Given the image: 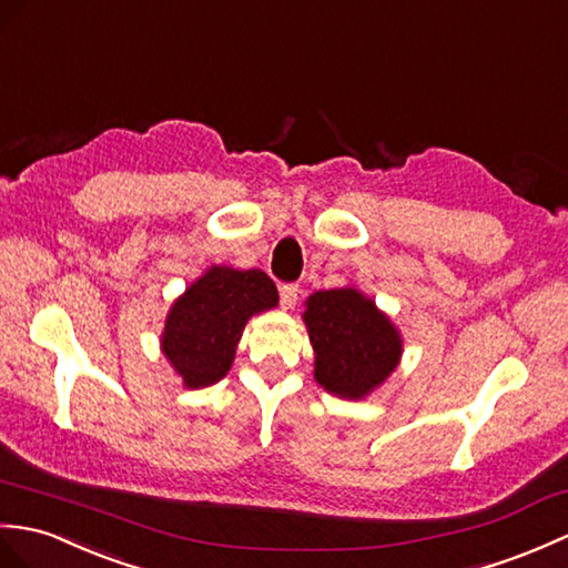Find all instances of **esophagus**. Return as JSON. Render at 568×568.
I'll return each mask as SVG.
<instances>
[{
  "label": "esophagus",
  "instance_id": "1",
  "mask_svg": "<svg viewBox=\"0 0 568 568\" xmlns=\"http://www.w3.org/2000/svg\"><path fill=\"white\" fill-rule=\"evenodd\" d=\"M297 295H300V285L297 283L281 285V307L283 310H293L297 305Z\"/></svg>",
  "mask_w": 568,
  "mask_h": 568
}]
</instances>
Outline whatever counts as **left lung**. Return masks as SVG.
I'll use <instances>...</instances> for the list:
<instances>
[{
	"label": "left lung",
	"mask_w": 568,
	"mask_h": 568,
	"mask_svg": "<svg viewBox=\"0 0 568 568\" xmlns=\"http://www.w3.org/2000/svg\"><path fill=\"white\" fill-rule=\"evenodd\" d=\"M314 377L326 392L361 399L397 367L402 338L373 300L353 287L322 290L307 300Z\"/></svg>",
	"instance_id": "left-lung-1"
}]
</instances>
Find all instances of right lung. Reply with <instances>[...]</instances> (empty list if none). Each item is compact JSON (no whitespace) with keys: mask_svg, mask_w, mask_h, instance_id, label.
I'll return each instance as SVG.
<instances>
[{"mask_svg":"<svg viewBox=\"0 0 568 568\" xmlns=\"http://www.w3.org/2000/svg\"><path fill=\"white\" fill-rule=\"evenodd\" d=\"M278 305L263 271L210 268L166 316L162 351L186 387H207L227 375L248 316Z\"/></svg>","mask_w":568,"mask_h":568,"instance_id":"obj_1","label":"right lung"}]
</instances>
